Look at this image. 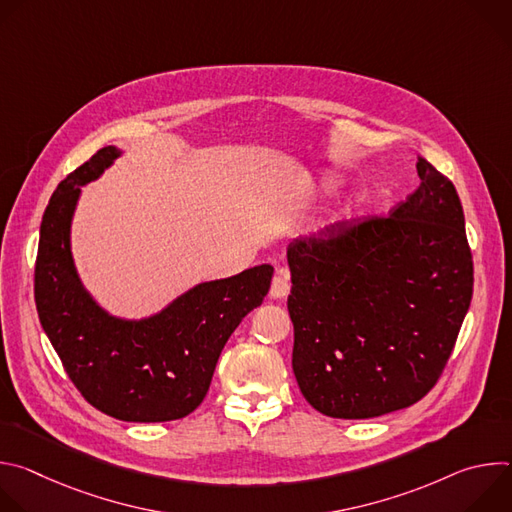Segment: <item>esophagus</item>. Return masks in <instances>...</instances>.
Returning a JSON list of instances; mask_svg holds the SVG:
<instances>
[{
  "label": "esophagus",
  "mask_w": 512,
  "mask_h": 512,
  "mask_svg": "<svg viewBox=\"0 0 512 512\" xmlns=\"http://www.w3.org/2000/svg\"><path fill=\"white\" fill-rule=\"evenodd\" d=\"M289 294V279H287V273L283 271H277L271 279V287H269V296L273 300H281Z\"/></svg>",
  "instance_id": "34e87169"
}]
</instances>
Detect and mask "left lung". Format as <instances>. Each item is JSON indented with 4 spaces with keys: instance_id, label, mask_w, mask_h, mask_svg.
I'll return each mask as SVG.
<instances>
[{
    "instance_id": "left-lung-1",
    "label": "left lung",
    "mask_w": 512,
    "mask_h": 512,
    "mask_svg": "<svg viewBox=\"0 0 512 512\" xmlns=\"http://www.w3.org/2000/svg\"><path fill=\"white\" fill-rule=\"evenodd\" d=\"M419 186L387 216L287 247L296 381L338 419L405 409L440 381L472 302L474 261L456 186L417 156Z\"/></svg>"
}]
</instances>
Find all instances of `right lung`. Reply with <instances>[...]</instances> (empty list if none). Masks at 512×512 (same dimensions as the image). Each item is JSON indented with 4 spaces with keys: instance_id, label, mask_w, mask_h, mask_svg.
Segmentation results:
<instances>
[{
    "instance_id": "right-lung-1",
    "label": "right lung",
    "mask_w": 512,
    "mask_h": 512,
    "mask_svg": "<svg viewBox=\"0 0 512 512\" xmlns=\"http://www.w3.org/2000/svg\"><path fill=\"white\" fill-rule=\"evenodd\" d=\"M117 156L119 150L107 145L50 196L34 267L36 310L68 379L95 409L121 421H172L206 397L218 356L267 296L273 267L257 265L200 283L150 320L107 316L79 283L68 229L79 186L95 180Z\"/></svg>"
}]
</instances>
